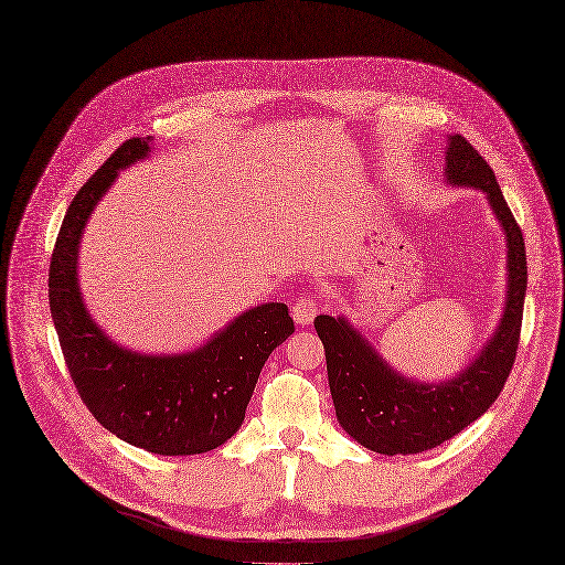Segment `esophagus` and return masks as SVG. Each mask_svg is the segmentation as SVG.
Instances as JSON below:
<instances>
[{
    "label": "esophagus",
    "mask_w": 565,
    "mask_h": 565,
    "mask_svg": "<svg viewBox=\"0 0 565 565\" xmlns=\"http://www.w3.org/2000/svg\"><path fill=\"white\" fill-rule=\"evenodd\" d=\"M319 312V306L312 297H299L295 303H292V319L299 323V326H308L312 323V319L317 317Z\"/></svg>",
    "instance_id": "1"
}]
</instances>
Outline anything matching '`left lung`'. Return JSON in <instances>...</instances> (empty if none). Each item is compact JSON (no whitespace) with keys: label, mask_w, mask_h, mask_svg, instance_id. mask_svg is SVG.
Masks as SVG:
<instances>
[{"label":"left lung","mask_w":565,"mask_h":565,"mask_svg":"<svg viewBox=\"0 0 565 565\" xmlns=\"http://www.w3.org/2000/svg\"><path fill=\"white\" fill-rule=\"evenodd\" d=\"M446 174L455 185L488 195L508 237V301L503 319L481 354L452 382L426 386L404 380L345 319L319 315L315 330L326 350L334 413L341 428L380 455H417L441 446L479 419L499 397L512 370L527 286L525 244L490 163L475 146L452 135Z\"/></svg>","instance_id":"1"}]
</instances>
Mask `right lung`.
<instances>
[{"instance_id":"obj_1","label":"right lung","mask_w":565,"mask_h":565,"mask_svg":"<svg viewBox=\"0 0 565 565\" xmlns=\"http://www.w3.org/2000/svg\"><path fill=\"white\" fill-rule=\"evenodd\" d=\"M148 141L126 139L73 198L51 257L49 303L71 380L106 430L154 455H202L239 430L268 354L295 323L286 303H264L174 356L124 350L93 323L77 286L82 231L117 170L148 154Z\"/></svg>"}]
</instances>
